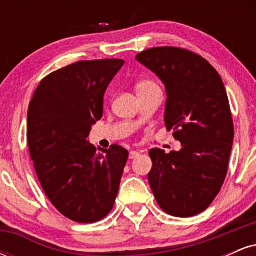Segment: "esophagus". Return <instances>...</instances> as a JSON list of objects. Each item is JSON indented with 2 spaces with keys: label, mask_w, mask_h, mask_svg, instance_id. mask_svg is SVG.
<instances>
[{
  "label": "esophagus",
  "mask_w": 256,
  "mask_h": 256,
  "mask_svg": "<svg viewBox=\"0 0 256 256\" xmlns=\"http://www.w3.org/2000/svg\"><path fill=\"white\" fill-rule=\"evenodd\" d=\"M140 156V152H136V150H131L130 152V158L131 160H134V158H136Z\"/></svg>",
  "instance_id": "34e87169"
}]
</instances>
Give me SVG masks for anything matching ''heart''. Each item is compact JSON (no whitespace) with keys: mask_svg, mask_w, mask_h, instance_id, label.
<instances>
[{"mask_svg":"<svg viewBox=\"0 0 256 256\" xmlns=\"http://www.w3.org/2000/svg\"><path fill=\"white\" fill-rule=\"evenodd\" d=\"M155 88L158 86L154 83V82L150 80V79H140L136 83V85H134V89H136L138 96L143 95V94L148 92V91L155 89Z\"/></svg>","mask_w":256,"mask_h":256,"instance_id":"1","label":"heart"}]
</instances>
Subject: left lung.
I'll list each match as a JSON object with an SVG mask.
<instances>
[{"label":"left lung","mask_w":256,"mask_h":256,"mask_svg":"<svg viewBox=\"0 0 256 256\" xmlns=\"http://www.w3.org/2000/svg\"><path fill=\"white\" fill-rule=\"evenodd\" d=\"M136 58L165 84V125L182 143L168 154L149 150V184L164 212L194 216L210 207L228 173L234 130L224 83L212 64L188 49L156 46Z\"/></svg>","instance_id":"obj_1"}]
</instances>
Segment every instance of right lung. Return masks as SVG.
<instances>
[{
    "label": "right lung",
    "instance_id": "obj_1",
    "mask_svg": "<svg viewBox=\"0 0 256 256\" xmlns=\"http://www.w3.org/2000/svg\"><path fill=\"white\" fill-rule=\"evenodd\" d=\"M122 64L104 58L62 67L42 79L28 106V144L38 180L58 212L80 224L110 214L128 158L118 144L100 154L86 140Z\"/></svg>",
    "mask_w": 256,
    "mask_h": 256
}]
</instances>
